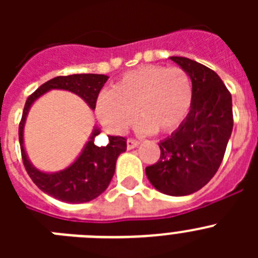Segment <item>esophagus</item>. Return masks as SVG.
Returning <instances> with one entry per match:
<instances>
[{
  "instance_id": "obj_1",
  "label": "esophagus",
  "mask_w": 258,
  "mask_h": 258,
  "mask_svg": "<svg viewBox=\"0 0 258 258\" xmlns=\"http://www.w3.org/2000/svg\"><path fill=\"white\" fill-rule=\"evenodd\" d=\"M140 145V141H137V140H134V138H129V140L126 141V147H127V150H133V149H136L137 146Z\"/></svg>"
}]
</instances>
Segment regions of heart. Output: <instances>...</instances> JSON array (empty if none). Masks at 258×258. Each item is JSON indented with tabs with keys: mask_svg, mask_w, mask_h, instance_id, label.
Masks as SVG:
<instances>
[{
	"mask_svg": "<svg viewBox=\"0 0 258 258\" xmlns=\"http://www.w3.org/2000/svg\"><path fill=\"white\" fill-rule=\"evenodd\" d=\"M192 101V83L186 71L147 64L124 74L111 92L102 93L95 112L115 134L124 133L136 116L141 118L138 129L142 133H170L186 120Z\"/></svg>",
	"mask_w": 258,
	"mask_h": 258,
	"instance_id": "b5f03b06",
	"label": "heart"
}]
</instances>
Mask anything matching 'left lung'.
<instances>
[{"label": "left lung", "mask_w": 258, "mask_h": 258, "mask_svg": "<svg viewBox=\"0 0 258 258\" xmlns=\"http://www.w3.org/2000/svg\"><path fill=\"white\" fill-rule=\"evenodd\" d=\"M191 77V111L172 136L159 143L160 159L146 175L160 192L184 197L212 179L222 163L231 137V94L214 71L183 56H170Z\"/></svg>", "instance_id": "8db88e82"}]
</instances>
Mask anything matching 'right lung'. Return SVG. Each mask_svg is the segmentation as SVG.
I'll list each match as a JSON object with an SVG mask.
<instances>
[{
  "label": "right lung",
  "mask_w": 258,
  "mask_h": 258,
  "mask_svg": "<svg viewBox=\"0 0 258 258\" xmlns=\"http://www.w3.org/2000/svg\"><path fill=\"white\" fill-rule=\"evenodd\" d=\"M107 80L108 76L97 74L54 77L47 83L42 84L33 94L29 95L23 109L22 121L19 124V143L23 164L36 186L41 191L60 202L72 204L86 203L95 199L103 191H106L115 173L118 155L126 150V140L124 137L108 136V145L99 147L94 143V138L101 133V129L95 126L81 154L70 166L54 173L41 172L35 165H32L24 149L23 133L27 115L35 101L52 89L75 93L83 98L90 108L94 109L98 94Z\"/></svg>",
  "instance_id": "right-lung-1"
}]
</instances>
